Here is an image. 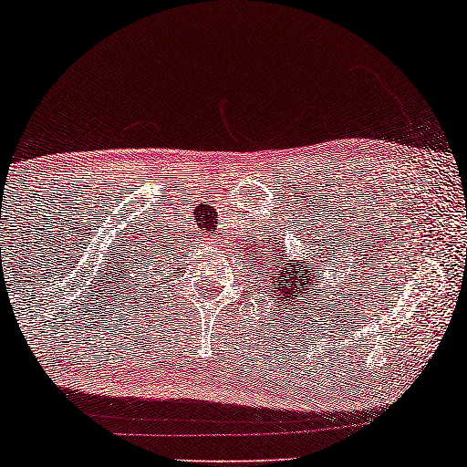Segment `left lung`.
<instances>
[{"instance_id":"left-lung-1","label":"left lung","mask_w":467,"mask_h":467,"mask_svg":"<svg viewBox=\"0 0 467 467\" xmlns=\"http://www.w3.org/2000/svg\"><path fill=\"white\" fill-rule=\"evenodd\" d=\"M281 262H283L281 265H276L278 275L272 276V289H275V296H278V306L302 308L306 296L308 294L313 296L315 283H319V276H317L319 265L308 268L302 259L296 264H292L287 259L285 264V257H281Z\"/></svg>"}]
</instances>
